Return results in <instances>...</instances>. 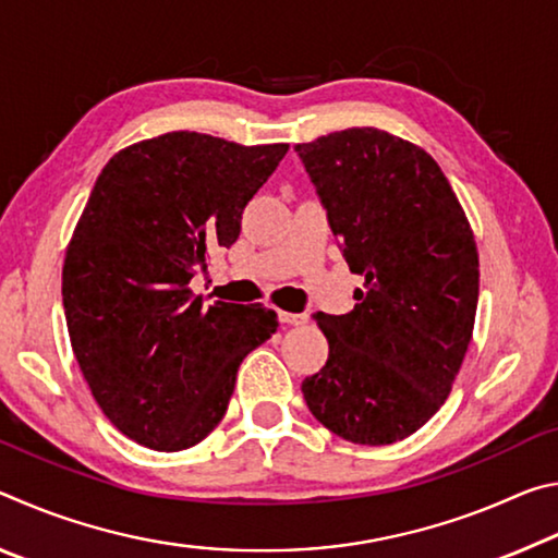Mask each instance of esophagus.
Masks as SVG:
<instances>
[{
	"mask_svg": "<svg viewBox=\"0 0 558 558\" xmlns=\"http://www.w3.org/2000/svg\"><path fill=\"white\" fill-rule=\"evenodd\" d=\"M278 317H280V323H286V325H305L307 323V315H298V313H278Z\"/></svg>",
	"mask_w": 558,
	"mask_h": 558,
	"instance_id": "1",
	"label": "esophagus"
}]
</instances>
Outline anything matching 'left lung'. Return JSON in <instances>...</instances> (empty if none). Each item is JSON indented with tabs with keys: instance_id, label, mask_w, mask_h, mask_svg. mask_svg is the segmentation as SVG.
Listing matches in <instances>:
<instances>
[{
	"instance_id": "obj_1",
	"label": "left lung",
	"mask_w": 558,
	"mask_h": 558,
	"mask_svg": "<svg viewBox=\"0 0 558 558\" xmlns=\"http://www.w3.org/2000/svg\"><path fill=\"white\" fill-rule=\"evenodd\" d=\"M349 270L364 290L347 315L317 313L327 364L302 381L307 409L359 446L418 430L452 389L480 295L470 221L436 159L376 128L295 145Z\"/></svg>"
}]
</instances>
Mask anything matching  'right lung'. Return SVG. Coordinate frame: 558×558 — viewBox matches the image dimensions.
Instances as JSON below:
<instances>
[{
    "label": "right lung",
    "mask_w": 558,
    "mask_h": 558,
    "mask_svg": "<svg viewBox=\"0 0 558 558\" xmlns=\"http://www.w3.org/2000/svg\"><path fill=\"white\" fill-rule=\"evenodd\" d=\"M286 153L179 130L120 149L93 186L63 260L65 325L93 399L140 446L174 452L209 436L243 356L278 329L263 305L204 307L189 282L239 239Z\"/></svg>",
    "instance_id": "obj_1"
}]
</instances>
